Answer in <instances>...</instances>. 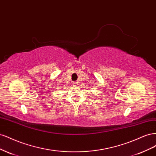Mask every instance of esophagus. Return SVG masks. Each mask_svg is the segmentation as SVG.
Returning <instances> with one entry per match:
<instances>
[{
	"instance_id": "obj_1",
	"label": "esophagus",
	"mask_w": 156,
	"mask_h": 156,
	"mask_svg": "<svg viewBox=\"0 0 156 156\" xmlns=\"http://www.w3.org/2000/svg\"><path fill=\"white\" fill-rule=\"evenodd\" d=\"M73 85L75 86V87H77V86L78 85V82H76V81L73 82Z\"/></svg>"
}]
</instances>
